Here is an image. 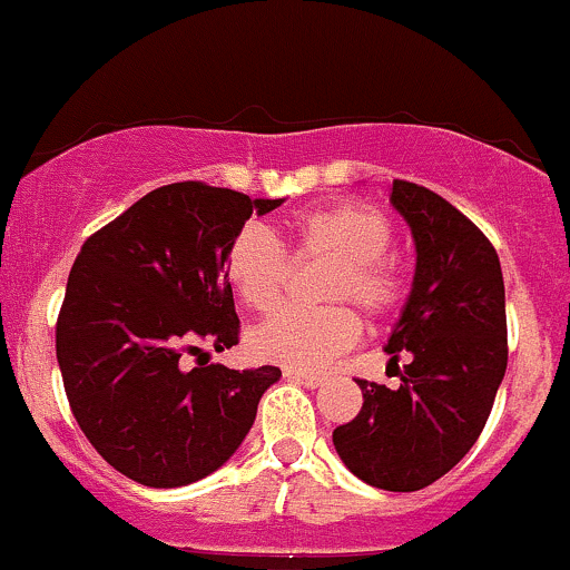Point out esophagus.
Here are the masks:
<instances>
[{"mask_svg":"<svg viewBox=\"0 0 570 570\" xmlns=\"http://www.w3.org/2000/svg\"><path fill=\"white\" fill-rule=\"evenodd\" d=\"M285 377L293 383L307 385V389H317V385L323 383V375H317V372H307V370H285Z\"/></svg>","mask_w":570,"mask_h":570,"instance_id":"34e87169","label":"esophagus"}]
</instances>
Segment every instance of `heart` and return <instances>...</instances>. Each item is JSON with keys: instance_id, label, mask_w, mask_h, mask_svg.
Listing matches in <instances>:
<instances>
[{"instance_id": "heart-1", "label": "heart", "mask_w": 570, "mask_h": 570, "mask_svg": "<svg viewBox=\"0 0 570 570\" xmlns=\"http://www.w3.org/2000/svg\"><path fill=\"white\" fill-rule=\"evenodd\" d=\"M296 258H332L326 298L353 302L375 321L391 317L405 304L410 279L402 261L389 253L394 228L375 206L340 200L307 209L291 219ZM291 258L279 238L258 223H247L230 236L225 249V277L238 302L253 312H272L283 298ZM361 336L356 309L332 304L321 309L287 307L268 317L249 336V351L263 361L321 370L351 351Z\"/></svg>"}]
</instances>
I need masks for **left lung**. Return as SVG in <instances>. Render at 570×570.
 Here are the masks:
<instances>
[{
    "label": "left lung",
    "instance_id": "8db88e82",
    "mask_svg": "<svg viewBox=\"0 0 570 570\" xmlns=\"http://www.w3.org/2000/svg\"><path fill=\"white\" fill-rule=\"evenodd\" d=\"M415 238V279L385 351L400 389L356 381L364 405L334 430L353 475L389 492L430 487L473 449L508 364L505 287L492 242L432 189L394 179Z\"/></svg>",
    "mask_w": 570,
    "mask_h": 570
}]
</instances>
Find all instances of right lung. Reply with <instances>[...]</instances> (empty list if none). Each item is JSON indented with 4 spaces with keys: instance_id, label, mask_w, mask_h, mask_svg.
I'll return each instance as SVG.
<instances>
[{
    "instance_id": "1",
    "label": "right lung",
    "mask_w": 570,
    "mask_h": 570,
    "mask_svg": "<svg viewBox=\"0 0 570 570\" xmlns=\"http://www.w3.org/2000/svg\"><path fill=\"white\" fill-rule=\"evenodd\" d=\"M279 204L176 181L83 242L57 317V358L78 426L127 479L174 489L214 473L283 375L181 361L200 345H238L225 249L253 212Z\"/></svg>"
}]
</instances>
